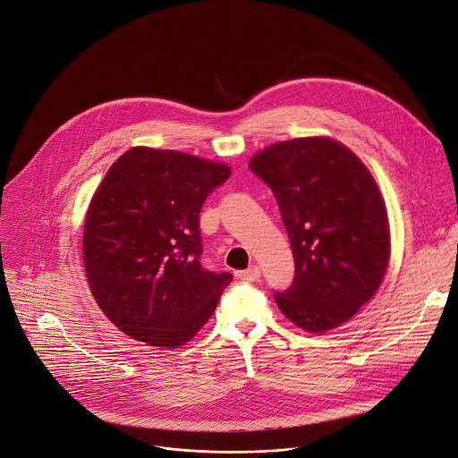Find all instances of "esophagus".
I'll return each instance as SVG.
<instances>
[{"label":"esophagus","mask_w":458,"mask_h":458,"mask_svg":"<svg viewBox=\"0 0 458 458\" xmlns=\"http://www.w3.org/2000/svg\"><path fill=\"white\" fill-rule=\"evenodd\" d=\"M237 276H239L241 279H244V281H257V279L260 277V267H259V266H250L248 269L239 271Z\"/></svg>","instance_id":"34e87169"}]
</instances>
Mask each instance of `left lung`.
<instances>
[{
    "label": "left lung",
    "mask_w": 458,
    "mask_h": 458,
    "mask_svg": "<svg viewBox=\"0 0 458 458\" xmlns=\"http://www.w3.org/2000/svg\"><path fill=\"white\" fill-rule=\"evenodd\" d=\"M250 168L275 192L295 260L293 283L275 293L277 308L308 333L345 324L389 264V223L371 174L329 138L279 141Z\"/></svg>",
    "instance_id": "1"
}]
</instances>
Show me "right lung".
Wrapping results in <instances>:
<instances>
[{
  "instance_id": "1",
  "label": "right lung",
  "mask_w": 458,
  "mask_h": 458,
  "mask_svg": "<svg viewBox=\"0 0 458 458\" xmlns=\"http://www.w3.org/2000/svg\"><path fill=\"white\" fill-rule=\"evenodd\" d=\"M230 174L148 147L107 170L87 212L83 262L98 308L127 336L177 349L212 317L233 276L201 267L199 210Z\"/></svg>"
}]
</instances>
